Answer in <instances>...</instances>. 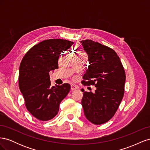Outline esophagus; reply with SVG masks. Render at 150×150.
<instances>
[{"instance_id": "34e87169", "label": "esophagus", "mask_w": 150, "mask_h": 150, "mask_svg": "<svg viewBox=\"0 0 150 150\" xmlns=\"http://www.w3.org/2000/svg\"><path fill=\"white\" fill-rule=\"evenodd\" d=\"M71 89L72 91H74V90H76L77 89H78V88L76 87V86H75L74 84H72L71 86Z\"/></svg>"}]
</instances>
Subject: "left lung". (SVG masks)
I'll use <instances>...</instances> for the list:
<instances>
[{
	"label": "left lung",
	"mask_w": 150,
	"mask_h": 150,
	"mask_svg": "<svg viewBox=\"0 0 150 150\" xmlns=\"http://www.w3.org/2000/svg\"><path fill=\"white\" fill-rule=\"evenodd\" d=\"M89 65L81 81L94 86L95 93L84 91L81 104L84 115L94 125H102L115 115L123 98L126 74L116 52L91 39L81 40Z\"/></svg>",
	"instance_id": "obj_1"
}]
</instances>
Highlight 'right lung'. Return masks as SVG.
<instances>
[{"instance_id":"obj_1","label":"right lung","mask_w":150,"mask_h":150,"mask_svg":"<svg viewBox=\"0 0 150 150\" xmlns=\"http://www.w3.org/2000/svg\"><path fill=\"white\" fill-rule=\"evenodd\" d=\"M73 42L61 39L43 40L31 47L21 62L19 86L27 110L35 118L46 121L55 117L71 86H52L49 72L58 69V59Z\"/></svg>"}]
</instances>
